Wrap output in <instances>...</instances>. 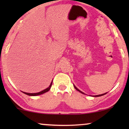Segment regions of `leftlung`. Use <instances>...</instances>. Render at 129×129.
Returning a JSON list of instances; mask_svg holds the SVG:
<instances>
[{"instance_id": "1", "label": "left lung", "mask_w": 129, "mask_h": 129, "mask_svg": "<svg viewBox=\"0 0 129 129\" xmlns=\"http://www.w3.org/2000/svg\"><path fill=\"white\" fill-rule=\"evenodd\" d=\"M74 87H75V89H76L77 91H80V93H83V94H84V93H83V92H82V91H81L80 90H79L78 89H77V88L76 87V86H74ZM106 93H104V94H99V95H96V96H95L94 97H99V96H103V95H105V94H106Z\"/></svg>"}]
</instances>
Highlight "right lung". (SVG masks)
Returning <instances> with one entry per match:
<instances>
[{
    "mask_svg": "<svg viewBox=\"0 0 129 129\" xmlns=\"http://www.w3.org/2000/svg\"><path fill=\"white\" fill-rule=\"evenodd\" d=\"M52 82L51 83L50 85L49 86V87H47V89H46L45 90H42L41 91H40V92L39 93H26V92H22L24 93V94H27V95H29V96H38V95H40V94H43V93H45L46 92H47V91H48L50 89V87L51 86H52Z\"/></svg>",
    "mask_w": 129,
    "mask_h": 129,
    "instance_id": "1",
    "label": "right lung"
}]
</instances>
